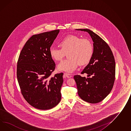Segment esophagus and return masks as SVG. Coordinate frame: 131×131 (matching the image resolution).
Returning <instances> with one entry per match:
<instances>
[{
	"label": "esophagus",
	"mask_w": 131,
	"mask_h": 131,
	"mask_svg": "<svg viewBox=\"0 0 131 131\" xmlns=\"http://www.w3.org/2000/svg\"><path fill=\"white\" fill-rule=\"evenodd\" d=\"M64 76H65V77H67L68 78H70L71 77H72V75H71V74H70L64 73Z\"/></svg>",
	"instance_id": "esophagus-1"
}]
</instances>
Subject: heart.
Wrapping results in <instances>:
<instances>
[{
  "label": "heart",
  "mask_w": 131,
  "mask_h": 131,
  "mask_svg": "<svg viewBox=\"0 0 131 131\" xmlns=\"http://www.w3.org/2000/svg\"><path fill=\"white\" fill-rule=\"evenodd\" d=\"M59 44L61 49L53 46L49 49L51 57L57 61H61L67 52L68 58L58 65L59 70L72 72L76 69L79 63L80 65L88 63L92 56V44L88 39L68 35L61 40Z\"/></svg>",
  "instance_id": "obj_1"
}]
</instances>
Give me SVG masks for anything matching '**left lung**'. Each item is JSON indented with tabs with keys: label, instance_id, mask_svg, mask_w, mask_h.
Here are the masks:
<instances>
[{
	"label": "left lung",
	"instance_id": "obj_1",
	"mask_svg": "<svg viewBox=\"0 0 131 131\" xmlns=\"http://www.w3.org/2000/svg\"><path fill=\"white\" fill-rule=\"evenodd\" d=\"M88 32L93 42V52L89 63L81 73L87 78L75 75L78 93L85 101L92 104L101 102L112 90L115 82V64L108 45L99 36L88 29H76Z\"/></svg>",
	"mask_w": 131,
	"mask_h": 131
}]
</instances>
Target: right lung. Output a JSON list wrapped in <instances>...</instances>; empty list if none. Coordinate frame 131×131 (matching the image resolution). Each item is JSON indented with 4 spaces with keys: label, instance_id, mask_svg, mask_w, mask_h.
Returning <instances> with one entry per match:
<instances>
[{
    "label": "right lung",
    "instance_id": "add662e5",
    "mask_svg": "<svg viewBox=\"0 0 131 131\" xmlns=\"http://www.w3.org/2000/svg\"><path fill=\"white\" fill-rule=\"evenodd\" d=\"M60 30L33 35L21 51L17 65V78L24 99L41 110L55 107L61 100L63 73L51 76L55 63L49 49Z\"/></svg>",
    "mask_w": 131,
    "mask_h": 131
}]
</instances>
